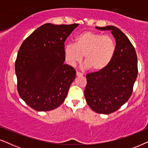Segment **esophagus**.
<instances>
[{
  "instance_id": "34e87169",
  "label": "esophagus",
  "mask_w": 148,
  "mask_h": 148,
  "mask_svg": "<svg viewBox=\"0 0 148 148\" xmlns=\"http://www.w3.org/2000/svg\"><path fill=\"white\" fill-rule=\"evenodd\" d=\"M76 75L77 77H81V76H83V74L82 73H79V72H76Z\"/></svg>"
}]
</instances>
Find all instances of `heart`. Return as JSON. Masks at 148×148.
<instances>
[{
	"instance_id": "heart-1",
	"label": "heart",
	"mask_w": 148,
	"mask_h": 148,
	"mask_svg": "<svg viewBox=\"0 0 148 148\" xmlns=\"http://www.w3.org/2000/svg\"><path fill=\"white\" fill-rule=\"evenodd\" d=\"M116 50L112 37L91 31L82 32L75 38L74 44H68L64 48L65 59L71 66L84 62L87 68L98 72L105 69L110 63Z\"/></svg>"
}]
</instances>
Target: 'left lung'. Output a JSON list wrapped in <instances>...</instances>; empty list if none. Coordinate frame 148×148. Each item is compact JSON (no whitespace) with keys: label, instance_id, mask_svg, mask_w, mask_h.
<instances>
[{"label":"left lung","instance_id":"8db88e82","mask_svg":"<svg viewBox=\"0 0 148 148\" xmlns=\"http://www.w3.org/2000/svg\"><path fill=\"white\" fill-rule=\"evenodd\" d=\"M96 28L111 31L116 50L105 69L87 75L84 96L92 110L108 114L120 108L131 96L138 73L137 58L132 44L119 28L113 25Z\"/></svg>","mask_w":148,"mask_h":148}]
</instances>
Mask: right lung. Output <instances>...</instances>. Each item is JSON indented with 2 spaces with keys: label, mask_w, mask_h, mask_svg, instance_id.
Instances as JSON below:
<instances>
[{
  "label": "right lung",
  "mask_w": 148,
  "mask_h": 148,
  "mask_svg": "<svg viewBox=\"0 0 148 148\" xmlns=\"http://www.w3.org/2000/svg\"><path fill=\"white\" fill-rule=\"evenodd\" d=\"M78 25L45 23L21 44L15 62L17 90L34 110H53L65 100L76 71L64 64V43Z\"/></svg>",
  "instance_id": "obj_1"
}]
</instances>
